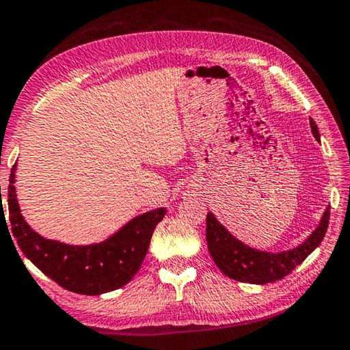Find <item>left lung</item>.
<instances>
[{"mask_svg": "<svg viewBox=\"0 0 350 350\" xmlns=\"http://www.w3.org/2000/svg\"><path fill=\"white\" fill-rule=\"evenodd\" d=\"M312 135L320 140L317 124L309 118ZM329 221V207H327L315 231L298 247L284 252H265L253 248L234 237L212 212L207 213V247L215 265L219 271L234 280L247 284L265 285L284 279L296 266L301 265L323 241Z\"/></svg>", "mask_w": 350, "mask_h": 350, "instance_id": "obj_1", "label": "left lung"}]
</instances>
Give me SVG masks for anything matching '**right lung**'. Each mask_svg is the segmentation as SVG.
Here are the masks:
<instances>
[{
  "label": "right lung",
  "instance_id": "obj_1",
  "mask_svg": "<svg viewBox=\"0 0 350 350\" xmlns=\"http://www.w3.org/2000/svg\"><path fill=\"white\" fill-rule=\"evenodd\" d=\"M16 170L17 164H14L8 188L11 232L23 255L38 269L64 288L90 296L118 290L133 279L145 260L156 224L167 213L165 207L138 215L102 242L70 245L42 237L25 221L14 186ZM4 219L3 210V223Z\"/></svg>",
  "mask_w": 350,
  "mask_h": 350
}]
</instances>
